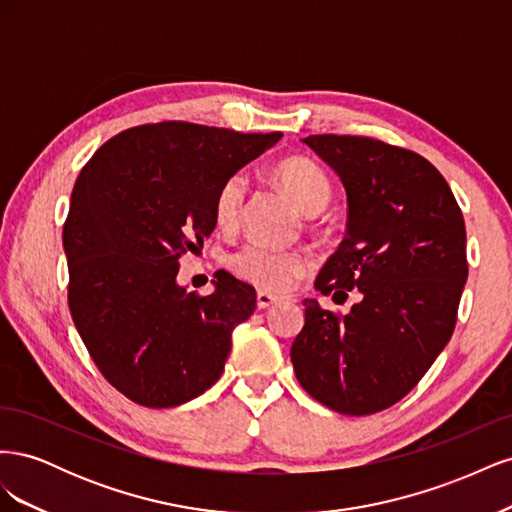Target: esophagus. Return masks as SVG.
<instances>
[{"mask_svg": "<svg viewBox=\"0 0 512 512\" xmlns=\"http://www.w3.org/2000/svg\"><path fill=\"white\" fill-rule=\"evenodd\" d=\"M280 301H282V297H275V294H269V292H258L256 294L258 309H269L271 305H277Z\"/></svg>", "mask_w": 512, "mask_h": 512, "instance_id": "obj_1", "label": "esophagus"}]
</instances>
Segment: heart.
I'll return each mask as SVG.
<instances>
[{
  "label": "heart",
  "mask_w": 512,
  "mask_h": 512,
  "mask_svg": "<svg viewBox=\"0 0 512 512\" xmlns=\"http://www.w3.org/2000/svg\"><path fill=\"white\" fill-rule=\"evenodd\" d=\"M275 175L282 188L307 215H318L333 198V185L324 170L307 158H288L277 164ZM247 194V177L232 173L218 188L213 200L215 222L222 228H235L241 220ZM230 267L241 280L262 290L284 292L305 273L312 271L314 260L301 250H280L267 243L252 241L230 258Z\"/></svg>",
  "instance_id": "obj_1"
}]
</instances>
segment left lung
<instances>
[{"mask_svg":"<svg viewBox=\"0 0 512 512\" xmlns=\"http://www.w3.org/2000/svg\"><path fill=\"white\" fill-rule=\"evenodd\" d=\"M303 143L348 194L346 239L316 288L335 301L361 294L346 316L305 299L290 359L320 404L374 414L414 389L455 331L468 280L466 222L440 170L410 149L346 134Z\"/></svg>","mask_w":512,"mask_h":512,"instance_id":"1","label":"left lung"}]
</instances>
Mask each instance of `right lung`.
I'll use <instances>...</instances> for the list:
<instances>
[{
    "label": "right lung",
    "mask_w": 512,
    "mask_h": 512,
    "mask_svg": "<svg viewBox=\"0 0 512 512\" xmlns=\"http://www.w3.org/2000/svg\"><path fill=\"white\" fill-rule=\"evenodd\" d=\"M280 138L145 123L106 141L76 179L64 224L70 314L100 374L134 404L173 408L222 376L256 292L226 271L207 297L185 292L179 258L213 232L224 179Z\"/></svg>",
    "instance_id": "add662e5"
}]
</instances>
